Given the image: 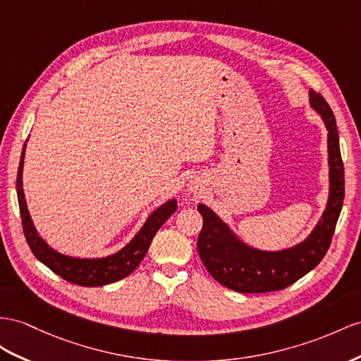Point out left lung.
<instances>
[{"label": "left lung", "instance_id": "obj_1", "mask_svg": "<svg viewBox=\"0 0 361 361\" xmlns=\"http://www.w3.org/2000/svg\"><path fill=\"white\" fill-rule=\"evenodd\" d=\"M312 108L328 129L329 200L312 233L299 245L282 252H261L243 244L230 228L204 204H198L202 228L198 255L215 281L238 293H270L299 281L326 255L345 198V169L341 160L336 117L328 102L310 92Z\"/></svg>", "mask_w": 361, "mask_h": 361}]
</instances>
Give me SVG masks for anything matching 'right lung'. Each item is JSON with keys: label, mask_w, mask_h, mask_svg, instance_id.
Masks as SVG:
<instances>
[{"label": "right lung", "mask_w": 361, "mask_h": 361, "mask_svg": "<svg viewBox=\"0 0 361 361\" xmlns=\"http://www.w3.org/2000/svg\"><path fill=\"white\" fill-rule=\"evenodd\" d=\"M24 152L25 145L23 147L20 168H18L16 177V193L18 202H20V214L23 219V230L25 241L29 244L32 253L38 259L47 265L49 269L61 276L67 282L82 285V286H102L117 282L123 279L128 274H131L138 264L142 262L147 248L151 245L152 238L159 232V228L166 223L175 210H177V201L171 200L157 209L154 214L147 218L145 226L140 228L131 243L116 255L100 259H79V257H70L54 252L45 244L44 239L36 233L33 223L27 210L24 190H23V164H24Z\"/></svg>", "instance_id": "add662e5"}]
</instances>
